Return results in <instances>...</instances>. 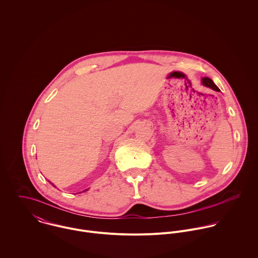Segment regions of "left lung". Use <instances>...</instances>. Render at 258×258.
Listing matches in <instances>:
<instances>
[{"label": "left lung", "mask_w": 258, "mask_h": 258, "mask_svg": "<svg viewBox=\"0 0 258 258\" xmlns=\"http://www.w3.org/2000/svg\"><path fill=\"white\" fill-rule=\"evenodd\" d=\"M202 83H203L205 86L210 87V88H212V89H214V90H216V91H219V90H220L219 87L214 83V81H213L211 78H209V77H204V78L202 79Z\"/></svg>", "instance_id": "8db88e82"}]
</instances>
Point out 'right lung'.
<instances>
[{"mask_svg":"<svg viewBox=\"0 0 258 258\" xmlns=\"http://www.w3.org/2000/svg\"><path fill=\"white\" fill-rule=\"evenodd\" d=\"M49 183H50V182H49ZM50 184H52V185H53V186H55V185H54V184H52V183H50Z\"/></svg>","mask_w":258,"mask_h":258,"instance_id":"right-lung-1","label":"right lung"}]
</instances>
